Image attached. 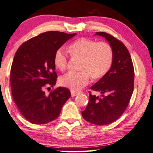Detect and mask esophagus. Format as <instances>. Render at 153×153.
Instances as JSON below:
<instances>
[{
    "instance_id": "obj_1",
    "label": "esophagus",
    "mask_w": 153,
    "mask_h": 153,
    "mask_svg": "<svg viewBox=\"0 0 153 153\" xmlns=\"http://www.w3.org/2000/svg\"><path fill=\"white\" fill-rule=\"evenodd\" d=\"M71 96L73 97H74V96H76L77 95H78L79 94V92H77V91H71Z\"/></svg>"
}]
</instances>
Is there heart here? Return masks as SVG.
<instances>
[{
	"instance_id": "1",
	"label": "heart",
	"mask_w": 153,
	"mask_h": 153,
	"mask_svg": "<svg viewBox=\"0 0 153 153\" xmlns=\"http://www.w3.org/2000/svg\"><path fill=\"white\" fill-rule=\"evenodd\" d=\"M70 55L79 60V72H69L59 77L60 85L77 91L94 80L102 78L110 70L114 60V51L106 42H97L82 37L71 44L68 48ZM53 63L57 69L64 71L68 65V57L62 49L55 51Z\"/></svg>"
}]
</instances>
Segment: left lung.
I'll list each match as a JSON object with an SVG mask.
<instances>
[{"instance_id":"left-lung-1","label":"left lung","mask_w":153,"mask_h":153,"mask_svg":"<svg viewBox=\"0 0 153 153\" xmlns=\"http://www.w3.org/2000/svg\"><path fill=\"white\" fill-rule=\"evenodd\" d=\"M96 34L108 41L114 60L106 76L91 87L92 91L102 94L101 97L89 91V103L82 115L92 124L105 126L117 120L126 111L134 90V71L130 53L122 42L104 32Z\"/></svg>"}]
</instances>
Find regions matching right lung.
Returning a JSON list of instances; mask_svg holds the SVG:
<instances>
[{"instance_id":"right-lung-1","label":"right lung","mask_w":153,"mask_h":153,"mask_svg":"<svg viewBox=\"0 0 153 153\" xmlns=\"http://www.w3.org/2000/svg\"><path fill=\"white\" fill-rule=\"evenodd\" d=\"M76 33L49 31L21 45L10 70V86L14 101L21 114L33 124H46L59 117L62 107L71 95L66 87L55 86L57 75L53 57L66 41Z\"/></svg>"}]
</instances>
